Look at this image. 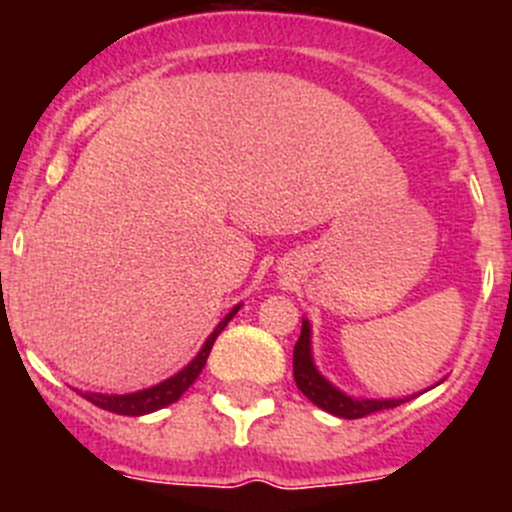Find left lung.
<instances>
[{
	"instance_id": "1",
	"label": "left lung",
	"mask_w": 512,
	"mask_h": 512,
	"mask_svg": "<svg viewBox=\"0 0 512 512\" xmlns=\"http://www.w3.org/2000/svg\"><path fill=\"white\" fill-rule=\"evenodd\" d=\"M293 378H296V386L313 406L323 408L326 413L338 418H363L371 416L376 411H386V408H396L401 403L411 401V398H388V401H376V398H353L346 396L343 391H338L333 383H328L326 378L318 373L316 363L311 356V326L308 321H303L301 336H298L296 346H293Z\"/></svg>"
}]
</instances>
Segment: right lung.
<instances>
[{"label": "right lung", "mask_w": 512, "mask_h": 512, "mask_svg": "<svg viewBox=\"0 0 512 512\" xmlns=\"http://www.w3.org/2000/svg\"><path fill=\"white\" fill-rule=\"evenodd\" d=\"M239 308L241 306H234L229 313H226V318L214 328V333L206 338V343L201 346V351L196 353L194 361H191L189 366L181 368L176 376L166 378V381L156 383V386H151V388H144V391L124 393V396H106V393H82V396L89 403H94V406L104 408V411H109V413H119V416H146V413H154V411H159V408L171 406V403H176L186 391H189L191 383H194L196 378H199V373L204 371L206 358H209V353H211V346H214V341L219 338V333L224 331L226 323L236 316V311H239Z\"/></svg>", "instance_id": "1"}]
</instances>
